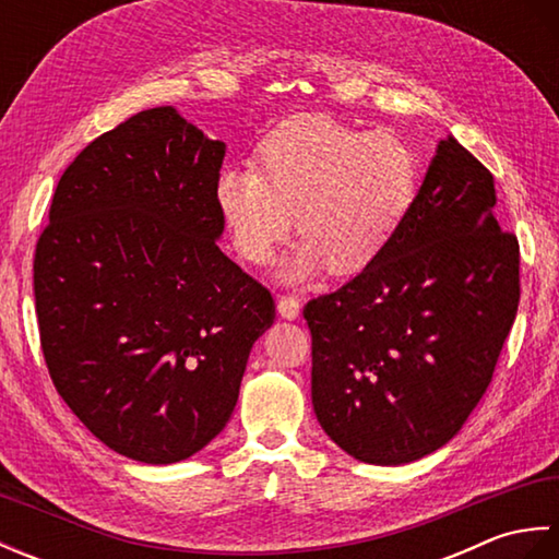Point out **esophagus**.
Wrapping results in <instances>:
<instances>
[{"mask_svg":"<svg viewBox=\"0 0 559 559\" xmlns=\"http://www.w3.org/2000/svg\"><path fill=\"white\" fill-rule=\"evenodd\" d=\"M300 307V300L293 298V295H278V314L283 319H298Z\"/></svg>","mask_w":559,"mask_h":559,"instance_id":"1","label":"esophagus"}]
</instances>
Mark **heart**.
Here are the masks:
<instances>
[{"instance_id": "b5f03b06", "label": "heart", "mask_w": 559, "mask_h": 559, "mask_svg": "<svg viewBox=\"0 0 559 559\" xmlns=\"http://www.w3.org/2000/svg\"><path fill=\"white\" fill-rule=\"evenodd\" d=\"M257 168H223L216 204L235 249L252 264L273 257L295 213L302 242L281 269L286 283L324 266L334 276L370 266L408 216L420 182L406 141L329 115L278 124L257 146Z\"/></svg>"}]
</instances>
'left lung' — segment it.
Listing matches in <instances>:
<instances>
[{
	"label": "left lung",
	"instance_id": "obj_1",
	"mask_svg": "<svg viewBox=\"0 0 559 559\" xmlns=\"http://www.w3.org/2000/svg\"><path fill=\"white\" fill-rule=\"evenodd\" d=\"M495 180L454 136L370 266L305 305L319 425L353 459L401 466L444 447L490 386L519 307V242Z\"/></svg>",
	"mask_w": 559,
	"mask_h": 559
}]
</instances>
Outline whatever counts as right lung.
Segmentation results:
<instances>
[{"label": "right lung", "instance_id": "obj_1", "mask_svg": "<svg viewBox=\"0 0 559 559\" xmlns=\"http://www.w3.org/2000/svg\"><path fill=\"white\" fill-rule=\"evenodd\" d=\"M223 141L170 105L59 177L33 261L40 346L76 418L141 463L194 456L230 420L271 293L221 252Z\"/></svg>", "mask_w": 559, "mask_h": 559}]
</instances>
